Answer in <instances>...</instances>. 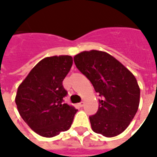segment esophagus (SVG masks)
I'll list each match as a JSON object with an SVG mask.
<instances>
[{"mask_svg": "<svg viewBox=\"0 0 157 157\" xmlns=\"http://www.w3.org/2000/svg\"><path fill=\"white\" fill-rule=\"evenodd\" d=\"M84 103H85L84 101L80 102V103H79V104H78V105H79V106H80V107H82V106L84 105Z\"/></svg>", "mask_w": 157, "mask_h": 157, "instance_id": "esophagus-1", "label": "esophagus"}]
</instances>
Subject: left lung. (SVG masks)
Returning a JSON list of instances; mask_svg holds the SVG:
<instances>
[{
    "mask_svg": "<svg viewBox=\"0 0 157 157\" xmlns=\"http://www.w3.org/2000/svg\"><path fill=\"white\" fill-rule=\"evenodd\" d=\"M75 67L100 94L98 111L90 117L94 132L114 137L133 120L140 103L137 81L124 65L107 52L91 50L74 56Z\"/></svg>",
    "mask_w": 157,
    "mask_h": 157,
    "instance_id": "8db88e82",
    "label": "left lung"
}]
</instances>
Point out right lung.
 Segmentation results:
<instances>
[{"instance_id":"add662e5","label":"right lung","mask_w":157,"mask_h":157,"mask_svg":"<svg viewBox=\"0 0 157 157\" xmlns=\"http://www.w3.org/2000/svg\"><path fill=\"white\" fill-rule=\"evenodd\" d=\"M71 56H53L35 66L17 89L15 101L30 128L43 137L69 130L77 110L63 103L62 82L72 66Z\"/></svg>"}]
</instances>
